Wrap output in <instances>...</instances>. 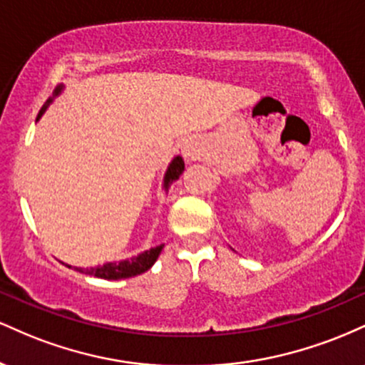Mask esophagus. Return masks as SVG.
I'll use <instances>...</instances> for the list:
<instances>
[{
  "label": "esophagus",
  "mask_w": 365,
  "mask_h": 365,
  "mask_svg": "<svg viewBox=\"0 0 365 365\" xmlns=\"http://www.w3.org/2000/svg\"><path fill=\"white\" fill-rule=\"evenodd\" d=\"M183 154H185L187 159H190V161H194L199 156V150L192 142H185V145H183Z\"/></svg>",
  "instance_id": "34e87169"
}]
</instances>
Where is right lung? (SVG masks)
I'll list each match as a JSON object with an SVG mask.
<instances>
[{"label":"right lung","instance_id":"1","mask_svg":"<svg viewBox=\"0 0 365 365\" xmlns=\"http://www.w3.org/2000/svg\"><path fill=\"white\" fill-rule=\"evenodd\" d=\"M60 91H61V86H58L56 89H54V96H56ZM49 103H51V99H48V101L44 103V106L41 108L39 115H37V120L41 118V115L46 111V108L49 106ZM183 168H185V165H183V159L180 156L175 158L173 161H171L170 168H168V171H166V177H165V188H170L171 182H175V180L182 175ZM161 250H163V245H159V247H154V249L148 250V252L137 255V257L128 259V261L103 264V266L91 267V269H82V267H75V269H77L78 273L98 276V278H103V279L132 278V276H137V274L144 273V271H148L149 267L156 262V259L159 257V254H161Z\"/></svg>","mask_w":365,"mask_h":365}]
</instances>
